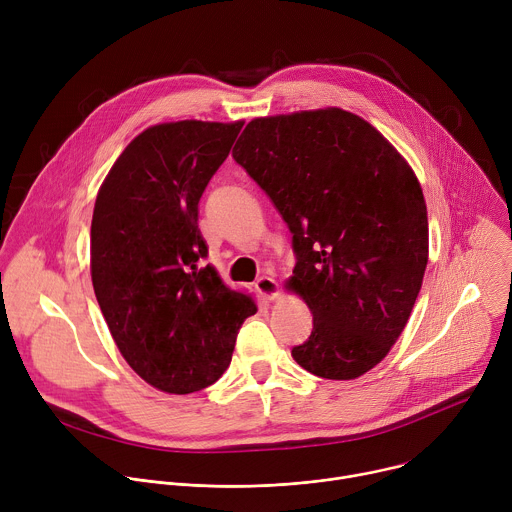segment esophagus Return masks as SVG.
Masks as SVG:
<instances>
[{
  "instance_id": "1",
  "label": "esophagus",
  "mask_w": 512,
  "mask_h": 512,
  "mask_svg": "<svg viewBox=\"0 0 512 512\" xmlns=\"http://www.w3.org/2000/svg\"><path fill=\"white\" fill-rule=\"evenodd\" d=\"M255 289H257V294H259L265 302L275 300V298L279 296L277 281H275L273 277H267V275H263V277H259V279L255 281Z\"/></svg>"
}]
</instances>
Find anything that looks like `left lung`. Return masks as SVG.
I'll list each match as a JSON object with an SVG mask.
<instances>
[{"mask_svg": "<svg viewBox=\"0 0 512 512\" xmlns=\"http://www.w3.org/2000/svg\"><path fill=\"white\" fill-rule=\"evenodd\" d=\"M233 158L291 233L287 287L314 316L291 356L332 381L371 371L401 336L427 265L413 170L371 123L336 107L253 119Z\"/></svg>", "mask_w": 512, "mask_h": 512, "instance_id": "obj_1", "label": "left lung"}]
</instances>
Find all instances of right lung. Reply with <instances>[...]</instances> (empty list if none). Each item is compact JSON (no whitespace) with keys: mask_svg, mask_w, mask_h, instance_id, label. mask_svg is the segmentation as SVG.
Wrapping results in <instances>:
<instances>
[{"mask_svg":"<svg viewBox=\"0 0 512 512\" xmlns=\"http://www.w3.org/2000/svg\"><path fill=\"white\" fill-rule=\"evenodd\" d=\"M243 123L176 121L139 133L95 202L91 277L111 336L152 387L186 395L221 379L255 302L229 289L198 229V202Z\"/></svg>","mask_w":512,"mask_h":512,"instance_id":"obj_1","label":"right lung"}]
</instances>
